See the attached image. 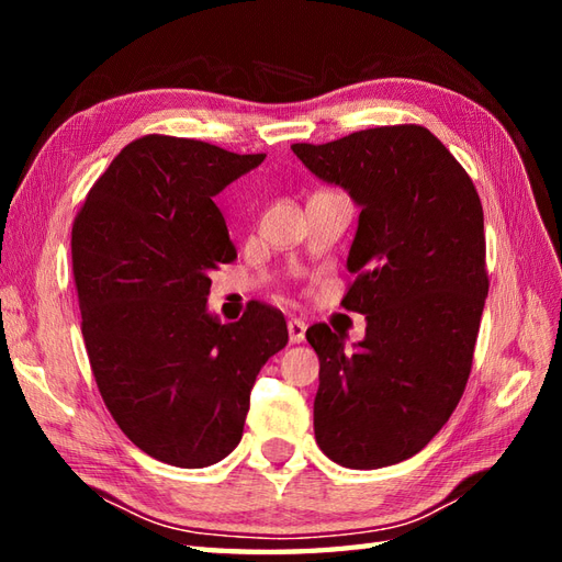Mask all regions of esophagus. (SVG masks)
Segmentation results:
<instances>
[{"instance_id": "obj_1", "label": "esophagus", "mask_w": 562, "mask_h": 562, "mask_svg": "<svg viewBox=\"0 0 562 562\" xmlns=\"http://www.w3.org/2000/svg\"><path fill=\"white\" fill-rule=\"evenodd\" d=\"M288 333H290V342H304L306 324L302 318H290L288 321Z\"/></svg>"}]
</instances>
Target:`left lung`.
<instances>
[{
	"label": "left lung",
	"mask_w": 562,
	"mask_h": 562,
	"mask_svg": "<svg viewBox=\"0 0 562 562\" xmlns=\"http://www.w3.org/2000/svg\"><path fill=\"white\" fill-rule=\"evenodd\" d=\"M292 151L362 210L342 306L364 314V338L345 348L326 324L306 330L321 362L316 441L348 469L405 461L445 427L471 374L487 296L481 198L420 125Z\"/></svg>",
	"instance_id": "1"
}]
</instances>
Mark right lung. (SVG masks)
Instances as JSON below:
<instances>
[{
  "label": "right lung",
  "instance_id": "add662e5",
  "mask_svg": "<svg viewBox=\"0 0 562 562\" xmlns=\"http://www.w3.org/2000/svg\"><path fill=\"white\" fill-rule=\"evenodd\" d=\"M266 154L147 135L117 154L71 229L91 372L113 420L149 457L205 469L236 449L260 367L288 345L278 308L207 312L210 272L236 258L214 195Z\"/></svg>",
  "mask_w": 562,
  "mask_h": 562
}]
</instances>
